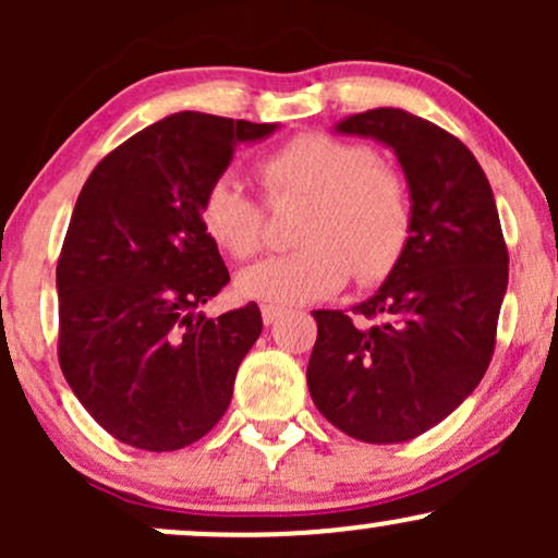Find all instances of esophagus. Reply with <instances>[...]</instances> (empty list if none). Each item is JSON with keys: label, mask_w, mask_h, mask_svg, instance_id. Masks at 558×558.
Returning <instances> with one entry per match:
<instances>
[{"label": "esophagus", "mask_w": 558, "mask_h": 558, "mask_svg": "<svg viewBox=\"0 0 558 558\" xmlns=\"http://www.w3.org/2000/svg\"><path fill=\"white\" fill-rule=\"evenodd\" d=\"M283 315H286V312L280 310V306H270V304L262 306V319H265V325H272L275 319H280Z\"/></svg>", "instance_id": "obj_1"}]
</instances>
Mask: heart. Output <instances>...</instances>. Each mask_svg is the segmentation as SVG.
I'll return each instance as SVG.
<instances>
[{"instance_id": "1", "label": "heart", "mask_w": 558, "mask_h": 558, "mask_svg": "<svg viewBox=\"0 0 558 558\" xmlns=\"http://www.w3.org/2000/svg\"><path fill=\"white\" fill-rule=\"evenodd\" d=\"M257 181L267 202L304 198L296 252L262 262L239 278L246 299L296 306L328 299L349 283L390 278L414 235V198L393 165L369 146L330 133H299L259 159ZM207 239L233 259L257 257L265 246V209L239 183L217 178L198 204Z\"/></svg>"}]
</instances>
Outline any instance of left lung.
<instances>
[{"instance_id":"obj_1","label":"left lung","mask_w":558,"mask_h":558,"mask_svg":"<svg viewBox=\"0 0 558 558\" xmlns=\"http://www.w3.org/2000/svg\"><path fill=\"white\" fill-rule=\"evenodd\" d=\"M338 131L396 151L414 198V235L396 272L351 315L312 312L306 386L341 433L401 444L446 420L483 380L509 252L488 178L457 136L393 107L351 114Z\"/></svg>"}]
</instances>
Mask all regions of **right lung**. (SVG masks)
<instances>
[{
    "mask_svg": "<svg viewBox=\"0 0 558 558\" xmlns=\"http://www.w3.org/2000/svg\"><path fill=\"white\" fill-rule=\"evenodd\" d=\"M272 131L178 112L123 141L83 183L57 259V356L120 444L178 451L226 414L262 312L254 301L217 319L198 312L230 283L198 204L235 146Z\"/></svg>",
    "mask_w": 558,
    "mask_h": 558,
    "instance_id": "add662e5",
    "label": "right lung"
}]
</instances>
